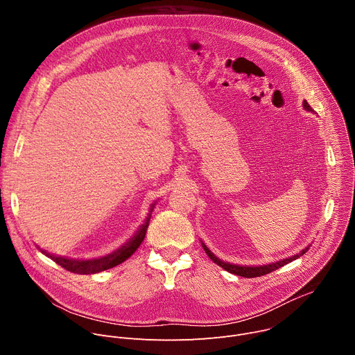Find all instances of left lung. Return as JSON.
Listing matches in <instances>:
<instances>
[{
  "mask_svg": "<svg viewBox=\"0 0 355 355\" xmlns=\"http://www.w3.org/2000/svg\"><path fill=\"white\" fill-rule=\"evenodd\" d=\"M302 105H303V108H305L306 111L313 112V110L311 108V105L306 103V101H303ZM200 244H202V247H204V250H205V252L208 254V257H209L215 264H218V266L222 267L223 270L229 271L230 274L240 275V277H244V278H254V277H261V275L270 274V272H272V271H275V270L284 267L285 264H288V263H291V261L299 259L300 256L305 254V252H306V251L309 250V247H311V245H308V247L303 248L302 251H299L297 254L291 256V257L284 259V260H279V261H275V263H270V264H264V266H237V264L226 263V261L218 259V257L214 254V252L209 250V247H208L204 241H202V240H200Z\"/></svg>",
  "mask_w": 355,
  "mask_h": 355,
  "instance_id": "1",
  "label": "left lung"
}]
</instances>
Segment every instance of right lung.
<instances>
[{"label": "right lung", "instance_id": "right-lung-1", "mask_svg": "<svg viewBox=\"0 0 355 355\" xmlns=\"http://www.w3.org/2000/svg\"><path fill=\"white\" fill-rule=\"evenodd\" d=\"M157 202L150 205L148 214L143 222V225H140V227L137 229V232L118 250L112 251L111 254L104 256V257H98V259H89V260H81V259H70V257H63V256H56L53 252H49L43 248H40L39 245H36L46 257H49L50 260H53L55 263H58L60 267H63L64 270L74 272V274H96L101 271H105L110 268H114L119 264H122L123 261H126L133 252L139 248V245L141 244L147 227H148V222L151 218V212H153Z\"/></svg>", "mask_w": 355, "mask_h": 355}]
</instances>
